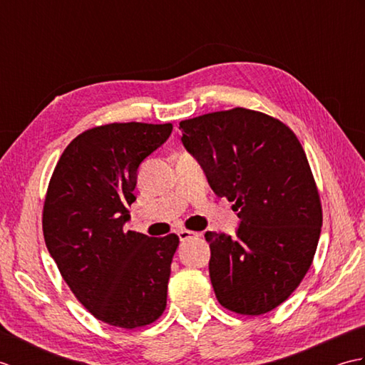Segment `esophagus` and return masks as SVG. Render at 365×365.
<instances>
[{"instance_id":"1","label":"esophagus","mask_w":365,"mask_h":365,"mask_svg":"<svg viewBox=\"0 0 365 365\" xmlns=\"http://www.w3.org/2000/svg\"><path fill=\"white\" fill-rule=\"evenodd\" d=\"M177 235H178V238H180V242H187V240H191V238H197V237H199L197 232H192V230H185V229L178 230V232H177Z\"/></svg>"}]
</instances>
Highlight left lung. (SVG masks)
Here are the masks:
<instances>
[{
  "instance_id": "8db88e82",
  "label": "left lung",
  "mask_w": 365,
  "mask_h": 365,
  "mask_svg": "<svg viewBox=\"0 0 365 365\" xmlns=\"http://www.w3.org/2000/svg\"><path fill=\"white\" fill-rule=\"evenodd\" d=\"M182 143L216 196L238 212L237 235L207 232L220 304L262 315L290 297L311 268L323 215L304 149L293 131L259 111L234 108L180 122Z\"/></svg>"
}]
</instances>
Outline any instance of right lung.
<instances>
[{
	"instance_id": "1",
	"label": "right lung",
	"mask_w": 365,
	"mask_h": 365,
	"mask_svg": "<svg viewBox=\"0 0 365 365\" xmlns=\"http://www.w3.org/2000/svg\"><path fill=\"white\" fill-rule=\"evenodd\" d=\"M173 123H108L66 147L46 190L42 227L59 273L81 304L111 327L135 329L166 309L178 237L123 229L138 168Z\"/></svg>"
}]
</instances>
